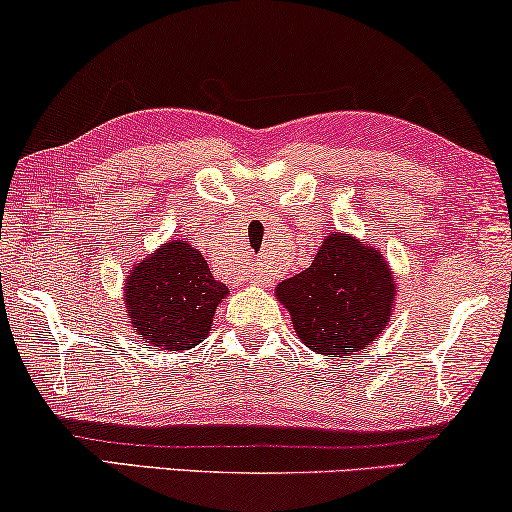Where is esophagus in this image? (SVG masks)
Wrapping results in <instances>:
<instances>
[{
    "label": "esophagus",
    "mask_w": 512,
    "mask_h": 512,
    "mask_svg": "<svg viewBox=\"0 0 512 512\" xmlns=\"http://www.w3.org/2000/svg\"><path fill=\"white\" fill-rule=\"evenodd\" d=\"M251 282H254V284H268L270 280H268V275H265V272L263 270H251Z\"/></svg>",
    "instance_id": "1"
}]
</instances>
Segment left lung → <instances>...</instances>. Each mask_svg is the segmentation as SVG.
Instances as JSON below:
<instances>
[{
    "label": "left lung",
    "instance_id": "obj_1",
    "mask_svg": "<svg viewBox=\"0 0 512 512\" xmlns=\"http://www.w3.org/2000/svg\"><path fill=\"white\" fill-rule=\"evenodd\" d=\"M296 334L320 355H355L388 327L395 284L383 256L348 235H329L315 261L277 284Z\"/></svg>",
    "mask_w": 512,
    "mask_h": 512
}]
</instances>
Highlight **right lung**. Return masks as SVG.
<instances>
[{"label": "right lung", "mask_w": 512, "mask_h": 512, "mask_svg": "<svg viewBox=\"0 0 512 512\" xmlns=\"http://www.w3.org/2000/svg\"><path fill=\"white\" fill-rule=\"evenodd\" d=\"M126 308L138 334L164 350H188L211 331L221 298L228 294L214 280L207 261L181 240L138 263L126 277Z\"/></svg>", "instance_id": "1"}]
</instances>
